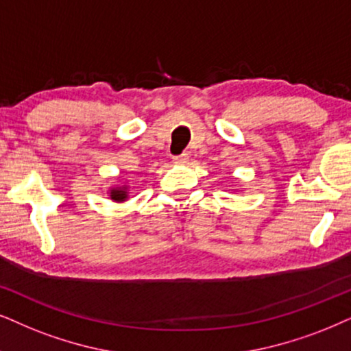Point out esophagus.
<instances>
[{
	"label": "esophagus",
	"instance_id": "esophagus-1",
	"mask_svg": "<svg viewBox=\"0 0 351 351\" xmlns=\"http://www.w3.org/2000/svg\"><path fill=\"white\" fill-rule=\"evenodd\" d=\"M188 160H189V154H186V152H183L181 155H175V157H173V162L178 163V165H184V163H188Z\"/></svg>",
	"mask_w": 351,
	"mask_h": 351
}]
</instances>
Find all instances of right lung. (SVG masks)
Listing matches in <instances>:
<instances>
[{
  "label": "right lung",
  "instance_id": "right-lung-1",
  "mask_svg": "<svg viewBox=\"0 0 351 351\" xmlns=\"http://www.w3.org/2000/svg\"><path fill=\"white\" fill-rule=\"evenodd\" d=\"M110 197H112V201H117V202H123V201H126V197H128L126 188L112 189V191H110Z\"/></svg>",
  "mask_w": 351,
  "mask_h": 351
}]
</instances>
